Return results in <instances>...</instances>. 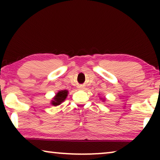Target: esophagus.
<instances>
[{"mask_svg": "<svg viewBox=\"0 0 160 160\" xmlns=\"http://www.w3.org/2000/svg\"><path fill=\"white\" fill-rule=\"evenodd\" d=\"M79 88H80V89H82V88H83V87H80Z\"/></svg>", "mask_w": 160, "mask_h": 160, "instance_id": "34e87169", "label": "esophagus"}]
</instances>
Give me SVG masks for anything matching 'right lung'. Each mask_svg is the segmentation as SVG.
Returning <instances> with one entry per match:
<instances>
[{
    "instance_id": "1",
    "label": "right lung",
    "mask_w": 160,
    "mask_h": 160,
    "mask_svg": "<svg viewBox=\"0 0 160 160\" xmlns=\"http://www.w3.org/2000/svg\"><path fill=\"white\" fill-rule=\"evenodd\" d=\"M68 95V91L67 90H61L58 92V93L57 94L55 97H54V100L52 101V104L53 106H56L60 105L61 102H63L65 100V98H66Z\"/></svg>"
}]
</instances>
